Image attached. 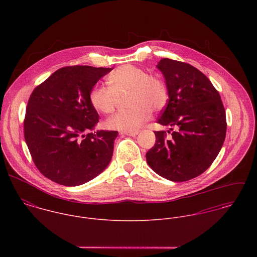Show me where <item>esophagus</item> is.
I'll list each match as a JSON object with an SVG mask.
<instances>
[{
	"label": "esophagus",
	"mask_w": 257,
	"mask_h": 257,
	"mask_svg": "<svg viewBox=\"0 0 257 257\" xmlns=\"http://www.w3.org/2000/svg\"><path fill=\"white\" fill-rule=\"evenodd\" d=\"M122 134L127 137H136V136H138L139 132H123Z\"/></svg>",
	"instance_id": "34e87169"
}]
</instances>
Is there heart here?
<instances>
[{"mask_svg":"<svg viewBox=\"0 0 257 257\" xmlns=\"http://www.w3.org/2000/svg\"><path fill=\"white\" fill-rule=\"evenodd\" d=\"M107 83L109 87L92 88L89 95L92 107L99 112L110 113L126 95L125 105L130 107L107 119L110 130L136 132L150 118L151 110L160 111L167 105L169 96L163 80L141 67L121 65L108 76Z\"/></svg>","mask_w":257,"mask_h":257,"instance_id":"1","label":"heart"}]
</instances>
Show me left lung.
<instances>
[{"mask_svg":"<svg viewBox=\"0 0 257 257\" xmlns=\"http://www.w3.org/2000/svg\"><path fill=\"white\" fill-rule=\"evenodd\" d=\"M156 66L169 96L157 122L177 131L170 140L165 132H154L156 141L146 154L147 163L167 180L188 181L205 172L218 156L225 139V111L219 92L194 66L169 58Z\"/></svg>","mask_w":257,"mask_h":257,"instance_id":"obj_1","label":"left lung"}]
</instances>
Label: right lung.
Here are the masks:
<instances>
[{"mask_svg": "<svg viewBox=\"0 0 257 257\" xmlns=\"http://www.w3.org/2000/svg\"><path fill=\"white\" fill-rule=\"evenodd\" d=\"M112 68L67 66L33 91L24 121L25 140L42 175L55 183H86L109 165L117 137L94 130L99 114L89 100L96 83Z\"/></svg>", "mask_w": 257, "mask_h": 257, "instance_id": "obj_1", "label": "right lung"}]
</instances>
